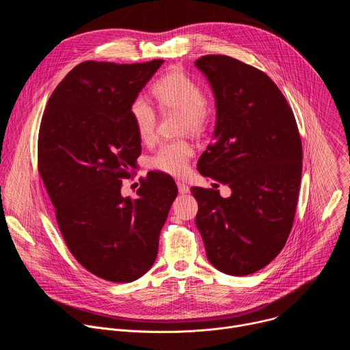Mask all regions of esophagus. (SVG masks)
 Returning a JSON list of instances; mask_svg holds the SVG:
<instances>
[{
  "label": "esophagus",
  "instance_id": "obj_1",
  "mask_svg": "<svg viewBox=\"0 0 350 350\" xmlns=\"http://www.w3.org/2000/svg\"><path fill=\"white\" fill-rule=\"evenodd\" d=\"M177 188H178V192H180V193H187V192H189V187H188L187 184L181 183V181H177Z\"/></svg>",
  "mask_w": 350,
  "mask_h": 350
}]
</instances>
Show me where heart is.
I'll use <instances>...</instances> for the list:
<instances>
[{
	"label": "heart",
	"mask_w": 350,
	"mask_h": 350,
	"mask_svg": "<svg viewBox=\"0 0 350 350\" xmlns=\"http://www.w3.org/2000/svg\"><path fill=\"white\" fill-rule=\"evenodd\" d=\"M152 94L163 112H178L181 115V130L201 134L209 126L211 108L205 92L199 83L185 72L174 69L165 73L152 84ZM129 115L139 141L152 142L158 113L149 99L137 95L130 103ZM191 155V145L183 139L163 142L149 159V166L170 176H181L188 169Z\"/></svg>",
	"instance_id": "heart-1"
}]
</instances>
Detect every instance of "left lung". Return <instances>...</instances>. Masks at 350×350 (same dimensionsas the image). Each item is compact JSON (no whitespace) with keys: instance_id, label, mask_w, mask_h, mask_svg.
Segmentation results:
<instances>
[{"instance_id":"1","label":"left lung","mask_w":350,"mask_h":350,"mask_svg":"<svg viewBox=\"0 0 350 350\" xmlns=\"http://www.w3.org/2000/svg\"><path fill=\"white\" fill-rule=\"evenodd\" d=\"M216 98L215 141L198 170L232 193L192 187L196 227L209 262L228 275L267 266L284 247L302 177V141L293 112L262 70L227 55L195 61Z\"/></svg>"}]
</instances>
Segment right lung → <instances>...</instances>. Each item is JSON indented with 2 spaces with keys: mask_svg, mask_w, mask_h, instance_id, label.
I'll list each match as a JSON object with an SVG mask.
<instances>
[{
  "mask_svg": "<svg viewBox=\"0 0 350 350\" xmlns=\"http://www.w3.org/2000/svg\"><path fill=\"white\" fill-rule=\"evenodd\" d=\"M163 64L85 61L48 99L38 131V172L65 243L94 275L131 282L152 267L177 196L170 176L151 172L137 198L123 196L141 154L129 107Z\"/></svg>",
  "mask_w": 350,
  "mask_h": 350,
  "instance_id": "add662e5",
  "label": "right lung"
}]
</instances>
